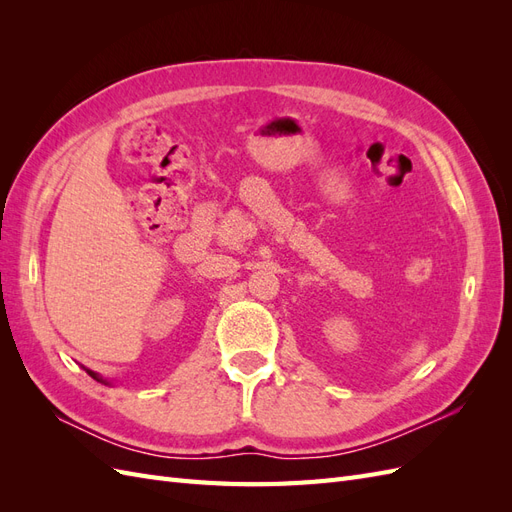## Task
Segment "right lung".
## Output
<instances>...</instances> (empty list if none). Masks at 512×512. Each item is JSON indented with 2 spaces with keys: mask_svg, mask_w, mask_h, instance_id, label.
<instances>
[{
  "mask_svg": "<svg viewBox=\"0 0 512 512\" xmlns=\"http://www.w3.org/2000/svg\"><path fill=\"white\" fill-rule=\"evenodd\" d=\"M85 371H87V374H89L91 378H94V380H98V382H102V384H111V382H106L102 376H98L96 371H91V369H87V367H85Z\"/></svg>",
  "mask_w": 512,
  "mask_h": 512,
  "instance_id": "right-lung-1",
  "label": "right lung"
}]
</instances>
